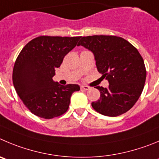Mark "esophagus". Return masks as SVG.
<instances>
[{
  "label": "esophagus",
  "instance_id": "obj_1",
  "mask_svg": "<svg viewBox=\"0 0 159 159\" xmlns=\"http://www.w3.org/2000/svg\"><path fill=\"white\" fill-rule=\"evenodd\" d=\"M89 87L87 86V85H81V89L82 90H89Z\"/></svg>",
  "mask_w": 159,
  "mask_h": 159
}]
</instances>
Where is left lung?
I'll return each instance as SVG.
<instances>
[{
    "label": "left lung",
    "mask_w": 159,
    "mask_h": 159,
    "mask_svg": "<svg viewBox=\"0 0 159 159\" xmlns=\"http://www.w3.org/2000/svg\"><path fill=\"white\" fill-rule=\"evenodd\" d=\"M94 54L98 71L109 82L96 87L100 99L92 103L96 111L116 117L131 109L144 87L147 71L141 55L124 38L109 35L83 37L78 44Z\"/></svg>",
    "instance_id": "8db88e82"
}]
</instances>
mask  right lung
<instances>
[{
    "label": "right lung",
    "instance_id": "add662e5",
    "mask_svg": "<svg viewBox=\"0 0 159 159\" xmlns=\"http://www.w3.org/2000/svg\"><path fill=\"white\" fill-rule=\"evenodd\" d=\"M81 37L40 36L28 42L15 63L12 81L18 96L31 113L45 119L63 115L78 84L53 81L56 69Z\"/></svg>",
    "mask_w": 159,
    "mask_h": 159
}]
</instances>
